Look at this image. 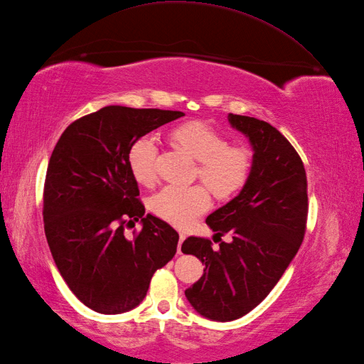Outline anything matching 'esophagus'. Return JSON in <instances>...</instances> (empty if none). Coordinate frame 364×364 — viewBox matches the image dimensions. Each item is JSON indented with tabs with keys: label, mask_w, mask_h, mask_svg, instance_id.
Here are the masks:
<instances>
[{
	"label": "esophagus",
	"mask_w": 364,
	"mask_h": 364,
	"mask_svg": "<svg viewBox=\"0 0 364 364\" xmlns=\"http://www.w3.org/2000/svg\"><path fill=\"white\" fill-rule=\"evenodd\" d=\"M185 237H187V236H185L183 233H181L179 235V244H177V253H182V244H183V241H185Z\"/></svg>",
	"instance_id": "obj_1"
}]
</instances>
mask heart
I'll use <instances>...</instances> for the list:
<instances>
[{
	"mask_svg": "<svg viewBox=\"0 0 364 364\" xmlns=\"http://www.w3.org/2000/svg\"><path fill=\"white\" fill-rule=\"evenodd\" d=\"M174 137L191 157L199 162L198 176L225 198L245 183L250 173L252 157L244 146H230L227 139L200 122H190L174 131ZM159 141L154 134L140 136L128 151V166L132 177L148 185L156 179ZM149 207L157 216L177 227H188L211 207V198L203 185L179 187L168 185L149 199Z\"/></svg>",
	"mask_w": 364,
	"mask_h": 364,
	"instance_id": "1",
	"label": "heart"
}]
</instances>
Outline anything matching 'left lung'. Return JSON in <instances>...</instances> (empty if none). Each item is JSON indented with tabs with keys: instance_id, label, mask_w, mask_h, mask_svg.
I'll list each match as a JSON object with an SVG mask.
<instances>
[{
	"instance_id": "1",
	"label": "left lung",
	"mask_w": 364,
	"mask_h": 364,
	"mask_svg": "<svg viewBox=\"0 0 364 364\" xmlns=\"http://www.w3.org/2000/svg\"><path fill=\"white\" fill-rule=\"evenodd\" d=\"M235 129L253 148L250 174L242 190L213 211L207 225L232 242L213 250L205 237L182 244L205 265L198 282L185 290L193 309L213 321H233L267 296L303 242L307 223V177L290 141L270 123L228 114Z\"/></svg>"
}]
</instances>
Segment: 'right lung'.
Returning <instances> with one entry per match:
<instances>
[{
    "label": "right lung",
    "instance_id": "right-lung-1",
    "mask_svg": "<svg viewBox=\"0 0 364 364\" xmlns=\"http://www.w3.org/2000/svg\"><path fill=\"white\" fill-rule=\"evenodd\" d=\"M182 115L105 106L70 123L52 151L43 194L44 233L68 287L95 312L115 315L139 306L154 272L176 255V230L144 216L128 151L136 139ZM125 218L142 224L131 240L124 236Z\"/></svg>",
    "mask_w": 364,
    "mask_h": 364
}]
</instances>
